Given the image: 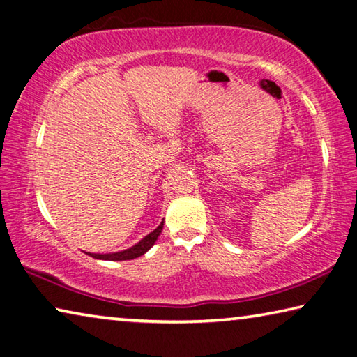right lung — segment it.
Segmentation results:
<instances>
[{"label":"right lung","instance_id":"right-lung-1","mask_svg":"<svg viewBox=\"0 0 357 357\" xmlns=\"http://www.w3.org/2000/svg\"><path fill=\"white\" fill-rule=\"evenodd\" d=\"M161 230H162V221L160 226L153 230V232H150L147 236H144V238L137 243V245L125 249V251H119V252H112V254H91V252H87V254H89L91 257L100 259V260H112V261L133 260L136 257H141V255L146 254L149 249L155 245V241L160 236Z\"/></svg>","mask_w":357,"mask_h":357}]
</instances>
